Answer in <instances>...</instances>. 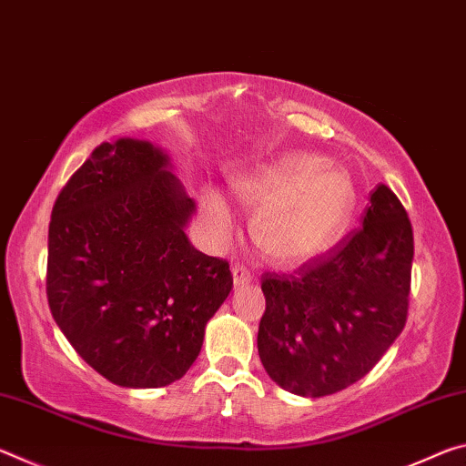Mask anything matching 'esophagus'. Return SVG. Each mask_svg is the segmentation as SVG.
Segmentation results:
<instances>
[{
  "label": "esophagus",
  "instance_id": "obj_1",
  "mask_svg": "<svg viewBox=\"0 0 466 466\" xmlns=\"http://www.w3.org/2000/svg\"><path fill=\"white\" fill-rule=\"evenodd\" d=\"M232 279H234V288H242V286H248L252 281V275L248 269H244L240 265H234L232 267Z\"/></svg>",
  "mask_w": 466,
  "mask_h": 466
}]
</instances>
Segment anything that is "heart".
Returning <instances> with one entry per match:
<instances>
[{
  "instance_id": "1",
  "label": "heart",
  "mask_w": 466,
  "mask_h": 466,
  "mask_svg": "<svg viewBox=\"0 0 466 466\" xmlns=\"http://www.w3.org/2000/svg\"><path fill=\"white\" fill-rule=\"evenodd\" d=\"M327 157L289 152L234 180V193L257 208L250 234L275 265H298L325 252L350 222L356 187ZM208 219L219 236L232 232L230 205L219 195L208 199Z\"/></svg>"
}]
</instances>
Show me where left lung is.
<instances>
[{
	"instance_id": "1",
	"label": "left lung",
	"mask_w": 466,
	"mask_h": 466,
	"mask_svg": "<svg viewBox=\"0 0 466 466\" xmlns=\"http://www.w3.org/2000/svg\"><path fill=\"white\" fill-rule=\"evenodd\" d=\"M413 230L386 185L361 228L294 273H263L257 347L267 374L299 397H327L372 370L407 322Z\"/></svg>"
}]
</instances>
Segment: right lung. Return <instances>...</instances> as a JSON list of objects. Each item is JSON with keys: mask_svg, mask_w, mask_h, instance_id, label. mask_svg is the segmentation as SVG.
<instances>
[{"mask_svg": "<svg viewBox=\"0 0 466 466\" xmlns=\"http://www.w3.org/2000/svg\"><path fill=\"white\" fill-rule=\"evenodd\" d=\"M195 211L149 141L100 144L51 211L46 299L86 364L127 389L178 380L232 289L230 265L188 242Z\"/></svg>", "mask_w": 466, "mask_h": 466, "instance_id": "obj_1", "label": "right lung"}]
</instances>
